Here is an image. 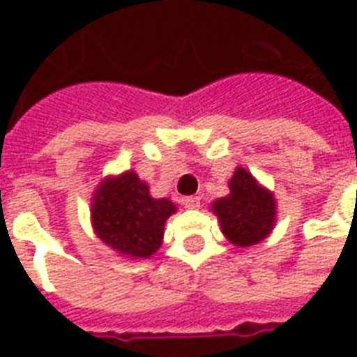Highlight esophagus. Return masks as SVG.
Here are the masks:
<instances>
[{"mask_svg": "<svg viewBox=\"0 0 357 357\" xmlns=\"http://www.w3.org/2000/svg\"><path fill=\"white\" fill-rule=\"evenodd\" d=\"M182 204H184V208H188V210H195V208L200 206V199L199 197H185V199L182 200Z\"/></svg>", "mask_w": 357, "mask_h": 357, "instance_id": "34e87169", "label": "esophagus"}]
</instances>
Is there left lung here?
Here are the masks:
<instances>
[{
  "label": "left lung",
  "mask_w": 357,
  "mask_h": 357,
  "mask_svg": "<svg viewBox=\"0 0 357 357\" xmlns=\"http://www.w3.org/2000/svg\"><path fill=\"white\" fill-rule=\"evenodd\" d=\"M229 193L211 202L220 231L238 248H248L272 234L278 222V200L273 193L243 166L235 167L228 182Z\"/></svg>",
  "instance_id": "obj_1"
}]
</instances>
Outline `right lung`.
<instances>
[{
  "label": "right lung",
  "instance_id": "obj_1",
  "mask_svg": "<svg viewBox=\"0 0 357 357\" xmlns=\"http://www.w3.org/2000/svg\"><path fill=\"white\" fill-rule=\"evenodd\" d=\"M176 211L169 199H153L149 185L129 169L109 175L91 199L96 237L123 257L147 259L162 246L166 220Z\"/></svg>",
  "mask_w": 357,
  "mask_h": 357
}]
</instances>
